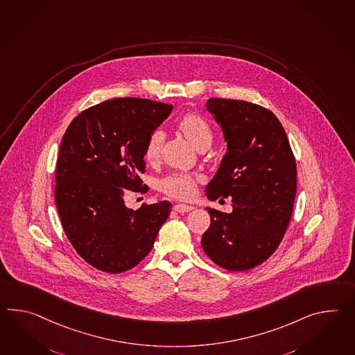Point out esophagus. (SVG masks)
I'll return each instance as SVG.
<instances>
[{"mask_svg": "<svg viewBox=\"0 0 355 355\" xmlns=\"http://www.w3.org/2000/svg\"><path fill=\"white\" fill-rule=\"evenodd\" d=\"M174 211H177V213H189V211H192L195 207L193 206L184 205V204H177V205L173 206Z\"/></svg>", "mask_w": 355, "mask_h": 355, "instance_id": "1", "label": "esophagus"}]
</instances>
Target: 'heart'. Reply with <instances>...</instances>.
I'll use <instances>...</instances> for the list:
<instances>
[{
  "mask_svg": "<svg viewBox=\"0 0 355 355\" xmlns=\"http://www.w3.org/2000/svg\"><path fill=\"white\" fill-rule=\"evenodd\" d=\"M178 126L182 132L197 150L209 148L213 142V130L210 125L196 113H189L180 121ZM166 135L162 130L153 131L145 146V159L148 162H154L158 159L162 151ZM197 180L195 175L186 173H174L168 175L160 181V189L166 193L175 198L187 200L195 195Z\"/></svg>",
  "mask_w": 355,
  "mask_h": 355,
  "instance_id": "heart-1",
  "label": "heart"
}]
</instances>
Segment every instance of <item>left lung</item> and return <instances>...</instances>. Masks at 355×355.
Listing matches in <instances>:
<instances>
[{
	"instance_id": "1",
	"label": "left lung",
	"mask_w": 355,
	"mask_h": 355,
	"mask_svg": "<svg viewBox=\"0 0 355 355\" xmlns=\"http://www.w3.org/2000/svg\"><path fill=\"white\" fill-rule=\"evenodd\" d=\"M205 107L227 142L206 196L232 197L233 211L207 209L211 224L201 245L216 265L245 271L268 260L286 232L297 192L295 159L272 112L220 98L209 99Z\"/></svg>"
}]
</instances>
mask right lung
Segmentation results:
<instances>
[{"mask_svg":"<svg viewBox=\"0 0 355 355\" xmlns=\"http://www.w3.org/2000/svg\"><path fill=\"white\" fill-rule=\"evenodd\" d=\"M172 110V104L117 98L81 112L63 135L55 205L69 241L93 268L110 274L134 268L168 219L169 201L132 210L123 196L141 189L146 141Z\"/></svg>","mask_w":355,"mask_h":355,"instance_id":"1","label":"right lung"}]
</instances>
